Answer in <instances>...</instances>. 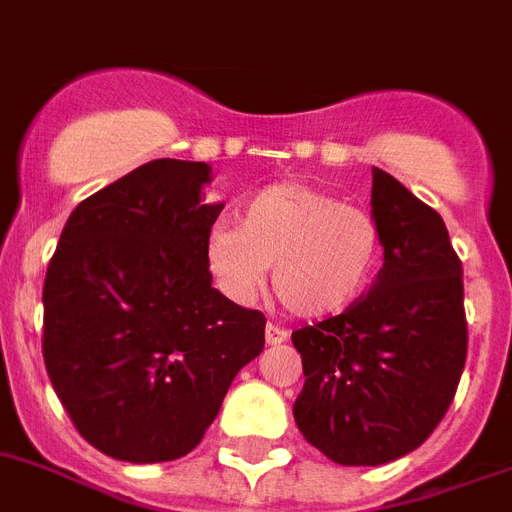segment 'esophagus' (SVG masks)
Instances as JSON below:
<instances>
[{
    "instance_id": "esophagus-1",
    "label": "esophagus",
    "mask_w": 512,
    "mask_h": 512,
    "mask_svg": "<svg viewBox=\"0 0 512 512\" xmlns=\"http://www.w3.org/2000/svg\"><path fill=\"white\" fill-rule=\"evenodd\" d=\"M287 336L290 334H287L285 329L274 326V323H269V326H266V344H269V347H279V344H285Z\"/></svg>"
}]
</instances>
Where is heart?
Returning a JSON list of instances; mask_svg holds the SVG:
<instances>
[{
  "instance_id": "obj_1",
  "label": "heart",
  "mask_w": 512,
  "mask_h": 512,
  "mask_svg": "<svg viewBox=\"0 0 512 512\" xmlns=\"http://www.w3.org/2000/svg\"><path fill=\"white\" fill-rule=\"evenodd\" d=\"M381 261L383 233L368 209L298 181L251 194L238 227L217 225L204 238V264L227 300L253 303L272 266L274 295L300 318L339 316L360 303Z\"/></svg>"
}]
</instances>
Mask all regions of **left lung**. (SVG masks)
<instances>
[{
    "label": "left lung",
    "mask_w": 512,
    "mask_h": 512,
    "mask_svg": "<svg viewBox=\"0 0 512 512\" xmlns=\"http://www.w3.org/2000/svg\"><path fill=\"white\" fill-rule=\"evenodd\" d=\"M383 269L342 316L292 331L305 386L292 406L303 438L342 466L412 453L445 417L466 362L464 269L445 222L373 168Z\"/></svg>",
    "instance_id": "left-lung-1"
}]
</instances>
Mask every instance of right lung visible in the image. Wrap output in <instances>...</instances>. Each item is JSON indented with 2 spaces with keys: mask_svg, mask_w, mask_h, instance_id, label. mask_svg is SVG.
I'll return each instance as SVG.
<instances>
[{
  "mask_svg": "<svg viewBox=\"0 0 512 512\" xmlns=\"http://www.w3.org/2000/svg\"><path fill=\"white\" fill-rule=\"evenodd\" d=\"M207 163L152 160L69 214L43 285V360L90 445L129 464L194 451L266 318L212 287Z\"/></svg>",
  "mask_w": 512,
  "mask_h": 512,
  "instance_id": "obj_1",
  "label": "right lung"
}]
</instances>
